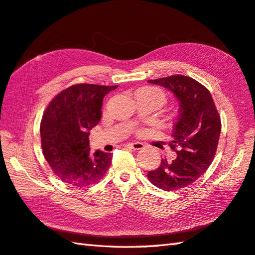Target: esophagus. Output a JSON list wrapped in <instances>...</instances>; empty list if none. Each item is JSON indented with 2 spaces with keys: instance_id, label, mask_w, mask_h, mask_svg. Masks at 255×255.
I'll use <instances>...</instances> for the list:
<instances>
[{
  "instance_id": "esophagus-1",
  "label": "esophagus",
  "mask_w": 255,
  "mask_h": 255,
  "mask_svg": "<svg viewBox=\"0 0 255 255\" xmlns=\"http://www.w3.org/2000/svg\"><path fill=\"white\" fill-rule=\"evenodd\" d=\"M125 146H126V147H128V148H131V149H133V151H139V149H142L143 147H144V145H143L142 143H140V142L128 143V144H126Z\"/></svg>"
}]
</instances>
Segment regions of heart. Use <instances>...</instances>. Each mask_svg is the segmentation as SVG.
<instances>
[{
  "instance_id": "heart-1",
  "label": "heart",
  "mask_w": 255,
  "mask_h": 255,
  "mask_svg": "<svg viewBox=\"0 0 255 255\" xmlns=\"http://www.w3.org/2000/svg\"><path fill=\"white\" fill-rule=\"evenodd\" d=\"M135 97L149 98V99L157 101L160 104H164V102L166 101V96L164 94V91L157 87H152V86L140 88L138 91H136Z\"/></svg>"
}]
</instances>
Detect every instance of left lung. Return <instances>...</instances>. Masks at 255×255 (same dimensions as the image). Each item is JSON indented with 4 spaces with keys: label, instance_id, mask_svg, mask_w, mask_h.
Instances as JSON below:
<instances>
[{
    "label": "left lung",
    "instance_id": "8db88e82",
    "mask_svg": "<svg viewBox=\"0 0 255 255\" xmlns=\"http://www.w3.org/2000/svg\"><path fill=\"white\" fill-rule=\"evenodd\" d=\"M147 82L171 91L179 101L170 141L177 158L171 162L161 159L159 167L147 174L155 186L177 191L194 183L210 166L217 152L221 120L210 91L193 78L173 75Z\"/></svg>",
    "mask_w": 255,
    "mask_h": 255
}]
</instances>
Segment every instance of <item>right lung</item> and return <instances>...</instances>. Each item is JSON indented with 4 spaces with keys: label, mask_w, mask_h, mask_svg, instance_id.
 <instances>
[{
    "label": "right lung",
    "mask_w": 255,
    "mask_h": 255,
    "mask_svg": "<svg viewBox=\"0 0 255 255\" xmlns=\"http://www.w3.org/2000/svg\"><path fill=\"white\" fill-rule=\"evenodd\" d=\"M117 86L78 84L64 89L49 103L40 132L50 168L64 183L84 187L97 183L109 169L112 154H90L89 132L101 119L102 101Z\"/></svg>",
    "instance_id": "obj_1"
}]
</instances>
